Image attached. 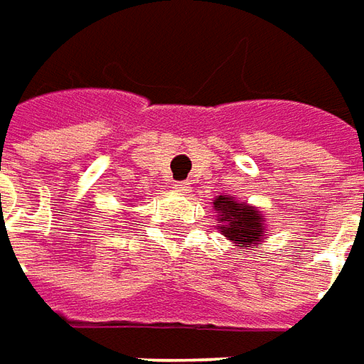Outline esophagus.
<instances>
[{"mask_svg": "<svg viewBox=\"0 0 364 364\" xmlns=\"http://www.w3.org/2000/svg\"><path fill=\"white\" fill-rule=\"evenodd\" d=\"M175 191H179V193H189L191 191V183L189 181H177L175 183Z\"/></svg>", "mask_w": 364, "mask_h": 364, "instance_id": "obj_1", "label": "esophagus"}]
</instances>
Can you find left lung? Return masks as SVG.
<instances>
[{"label":"left lung","mask_w":364,"mask_h":364,"mask_svg":"<svg viewBox=\"0 0 364 364\" xmlns=\"http://www.w3.org/2000/svg\"><path fill=\"white\" fill-rule=\"evenodd\" d=\"M211 203L218 213V230L232 244L250 250L266 240V215L257 207L233 199L232 195H218Z\"/></svg>","instance_id":"1"}]
</instances>
